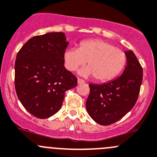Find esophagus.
Segmentation results:
<instances>
[{"instance_id":"obj_1","label":"esophagus","mask_w":157,"mask_h":157,"mask_svg":"<svg viewBox=\"0 0 157 157\" xmlns=\"http://www.w3.org/2000/svg\"><path fill=\"white\" fill-rule=\"evenodd\" d=\"M82 83H85L84 80L81 79V78H78V84H82Z\"/></svg>"}]
</instances>
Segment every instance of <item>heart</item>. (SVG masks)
Listing matches in <instances>:
<instances>
[{
  "label": "heart",
  "instance_id": "obj_1",
  "mask_svg": "<svg viewBox=\"0 0 157 157\" xmlns=\"http://www.w3.org/2000/svg\"><path fill=\"white\" fill-rule=\"evenodd\" d=\"M123 51L102 40H88L81 42L78 48H70L64 52L65 68L75 71L87 62L88 67L78 71L85 77L94 76L97 81L105 82L119 74L126 64Z\"/></svg>",
  "mask_w": 157,
  "mask_h": 157
}]
</instances>
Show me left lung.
<instances>
[{"label":"left lung","instance_id":"8db88e82","mask_svg":"<svg viewBox=\"0 0 157 157\" xmlns=\"http://www.w3.org/2000/svg\"><path fill=\"white\" fill-rule=\"evenodd\" d=\"M121 76L103 84H89L86 109L92 119L102 126L117 122L135 105L143 81V68L132 51Z\"/></svg>","mask_w":157,"mask_h":157}]
</instances>
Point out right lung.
I'll return each instance as SVG.
<instances>
[{
  "instance_id": "1",
  "label": "right lung",
  "mask_w": 157,
  "mask_h": 157,
  "mask_svg": "<svg viewBox=\"0 0 157 157\" xmlns=\"http://www.w3.org/2000/svg\"><path fill=\"white\" fill-rule=\"evenodd\" d=\"M68 42L63 32L30 38L16 57L15 90L23 106L39 119L61 109L65 92L77 86V78L64 66Z\"/></svg>"
}]
</instances>
